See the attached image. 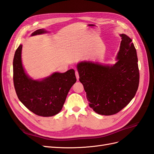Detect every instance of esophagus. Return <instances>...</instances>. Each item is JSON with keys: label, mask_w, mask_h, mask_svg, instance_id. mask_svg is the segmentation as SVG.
Instances as JSON below:
<instances>
[{"label": "esophagus", "mask_w": 154, "mask_h": 154, "mask_svg": "<svg viewBox=\"0 0 154 154\" xmlns=\"http://www.w3.org/2000/svg\"><path fill=\"white\" fill-rule=\"evenodd\" d=\"M75 74H76V76L77 80H79V73H78V71H76V72H75Z\"/></svg>", "instance_id": "1"}]
</instances>
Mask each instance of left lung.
I'll use <instances>...</instances> for the list:
<instances>
[{
	"mask_svg": "<svg viewBox=\"0 0 154 154\" xmlns=\"http://www.w3.org/2000/svg\"><path fill=\"white\" fill-rule=\"evenodd\" d=\"M120 36L122 40L118 61L113 66L90 62L77 65L79 80L84 87L88 105L101 115L119 112L134 98L139 87L136 49L127 35Z\"/></svg>",
	"mask_w": 154,
	"mask_h": 154,
	"instance_id": "1",
	"label": "left lung"
}]
</instances>
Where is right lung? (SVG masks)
Masks as SVG:
<instances>
[{"label":"right lung","instance_id":"obj_1","mask_svg":"<svg viewBox=\"0 0 154 154\" xmlns=\"http://www.w3.org/2000/svg\"><path fill=\"white\" fill-rule=\"evenodd\" d=\"M47 32L43 29L35 31L32 36ZM22 45L15 51L13 58V83L18 98L34 114L50 117L62 110L70 88L76 82L75 72L70 69L64 73L54 72L42 80L29 78L23 68Z\"/></svg>","mask_w":154,"mask_h":154}]
</instances>
